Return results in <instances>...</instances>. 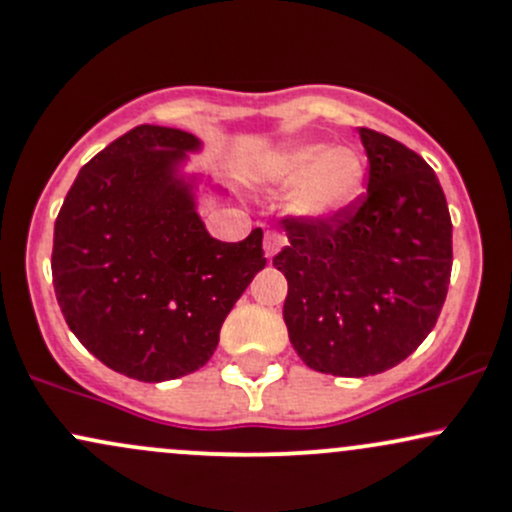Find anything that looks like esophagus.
I'll use <instances>...</instances> for the list:
<instances>
[{
    "label": "esophagus",
    "instance_id": "1",
    "mask_svg": "<svg viewBox=\"0 0 512 512\" xmlns=\"http://www.w3.org/2000/svg\"><path fill=\"white\" fill-rule=\"evenodd\" d=\"M283 244H285V239L278 232H266V236H263V251H266L268 261H271V258L276 256L280 249H283Z\"/></svg>",
    "mask_w": 512,
    "mask_h": 512
}]
</instances>
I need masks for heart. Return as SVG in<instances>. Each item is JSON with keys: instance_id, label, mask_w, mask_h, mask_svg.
Listing matches in <instances>:
<instances>
[{"instance_id": "1", "label": "heart", "mask_w": 512, "mask_h": 512, "mask_svg": "<svg viewBox=\"0 0 512 512\" xmlns=\"http://www.w3.org/2000/svg\"><path fill=\"white\" fill-rule=\"evenodd\" d=\"M266 178L290 192V212L302 222L329 224L356 207L366 190L361 151L322 141L288 144L266 161Z\"/></svg>"}]
</instances>
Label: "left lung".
I'll return each instance as SVG.
<instances>
[{
    "mask_svg": "<svg viewBox=\"0 0 512 512\" xmlns=\"http://www.w3.org/2000/svg\"><path fill=\"white\" fill-rule=\"evenodd\" d=\"M368 190L329 224L285 219L273 258L288 280L283 320L293 349L320 373L364 378L408 359L432 332L452 276V219L434 170L359 129Z\"/></svg>",
    "mask_w": 512,
    "mask_h": 512,
    "instance_id": "left-lung-1",
    "label": "left lung"
}]
</instances>
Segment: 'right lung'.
<instances>
[{
    "label": "right lung",
    "instance_id": "right-lung-1",
    "mask_svg": "<svg viewBox=\"0 0 512 512\" xmlns=\"http://www.w3.org/2000/svg\"><path fill=\"white\" fill-rule=\"evenodd\" d=\"M195 134L141 124L87 166L53 229V285L65 322L104 366L144 383L210 361L234 302L266 266L263 232L227 244L207 232L188 173Z\"/></svg>",
    "mask_w": 512,
    "mask_h": 512
}]
</instances>
